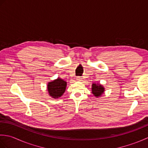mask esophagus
Wrapping results in <instances>:
<instances>
[{
    "instance_id": "obj_1",
    "label": "esophagus",
    "mask_w": 148,
    "mask_h": 148,
    "mask_svg": "<svg viewBox=\"0 0 148 148\" xmlns=\"http://www.w3.org/2000/svg\"><path fill=\"white\" fill-rule=\"evenodd\" d=\"M81 79H82V78H81V77H79V76L76 77V80H77V81H81Z\"/></svg>"
}]
</instances>
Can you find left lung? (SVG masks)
Listing matches in <instances>:
<instances>
[{"label":"left lung","instance_id":"obj_1","mask_svg":"<svg viewBox=\"0 0 148 148\" xmlns=\"http://www.w3.org/2000/svg\"><path fill=\"white\" fill-rule=\"evenodd\" d=\"M92 87V92L94 96L96 97H101V95L104 92V88L100 84L93 83Z\"/></svg>","mask_w":148,"mask_h":148}]
</instances>
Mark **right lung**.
<instances>
[{
	"label": "right lung",
	"instance_id": "1",
	"mask_svg": "<svg viewBox=\"0 0 148 148\" xmlns=\"http://www.w3.org/2000/svg\"><path fill=\"white\" fill-rule=\"evenodd\" d=\"M66 86H67V82L58 77L54 81L49 82L47 88L50 96L53 99H58L64 94Z\"/></svg>",
	"mask_w": 148,
	"mask_h": 148
}]
</instances>
